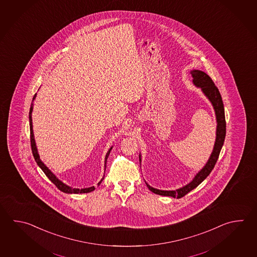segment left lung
<instances>
[{
    "label": "left lung",
    "instance_id": "obj_1",
    "mask_svg": "<svg viewBox=\"0 0 257 257\" xmlns=\"http://www.w3.org/2000/svg\"><path fill=\"white\" fill-rule=\"evenodd\" d=\"M190 73L193 77V83L196 87L201 88L203 94L212 103L213 110L215 112L217 125H216V137H215L213 152L210 155L208 161L206 162L205 165L195 175L194 179L192 180L189 184H185L183 187H180L176 190H169V191L159 190L152 187L146 182V185L151 192L159 194V195L170 196V197L177 199L183 197L185 194L191 192L192 190L196 188L199 184H201L203 180L210 175V173L212 172V170L213 169L214 165L217 162L220 152L223 146L225 133H226V123H225L223 100H222V96L220 94L218 88L214 85L213 80L210 78L208 74H206L203 71L192 70ZM139 161L141 163V161H142V155H139Z\"/></svg>",
    "mask_w": 257,
    "mask_h": 257
}]
</instances>
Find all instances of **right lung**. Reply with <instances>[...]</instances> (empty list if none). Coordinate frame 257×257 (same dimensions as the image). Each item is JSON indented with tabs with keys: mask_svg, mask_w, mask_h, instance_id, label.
Instances as JSON below:
<instances>
[{
	"mask_svg": "<svg viewBox=\"0 0 257 257\" xmlns=\"http://www.w3.org/2000/svg\"><path fill=\"white\" fill-rule=\"evenodd\" d=\"M37 93L34 94V98H33V102L31 104V108H30L29 112V121H30V133H31V146H32V151H33V155H34V159L36 161L37 165H39L40 168L43 170L45 175L48 177L49 179L51 180L52 183H54L56 187L58 188L60 191H62L65 194H86V193H90L92 192L93 190L95 189L94 186H91L88 188H82V189H79V188H73L71 186H69L67 184L63 183L61 180H59L56 175H54V173L49 169L46 165H44L42 160L40 159V155L38 154V150H37V146H36V143H35V139H34V130H33V119H32V113H33V109H34V101L36 98ZM112 149V146L107 152L106 155H105V159H104V170L106 169V162L108 156L111 153V150ZM104 178V175L102 176L101 181L98 183V185H100L102 182V180Z\"/></svg>",
	"mask_w": 257,
	"mask_h": 257,
	"instance_id": "1",
	"label": "right lung"
}]
</instances>
